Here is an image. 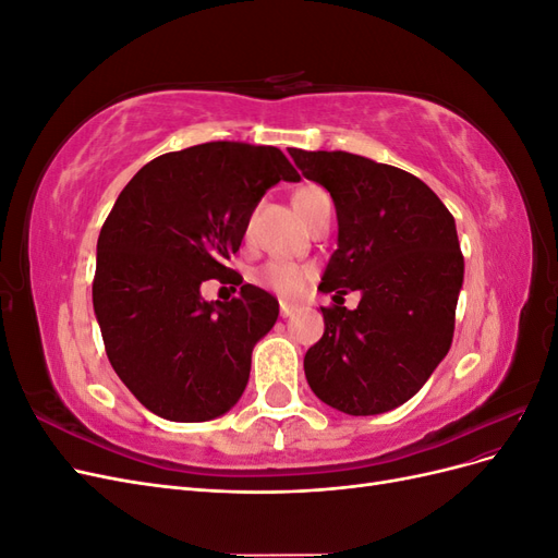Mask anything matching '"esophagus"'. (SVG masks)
Returning <instances> with one entry per match:
<instances>
[{
    "instance_id": "1",
    "label": "esophagus",
    "mask_w": 558,
    "mask_h": 558,
    "mask_svg": "<svg viewBox=\"0 0 558 558\" xmlns=\"http://www.w3.org/2000/svg\"><path fill=\"white\" fill-rule=\"evenodd\" d=\"M298 307L293 305V302H286V300H281L279 302V314L283 316V318H289V316H293V312H295Z\"/></svg>"
}]
</instances>
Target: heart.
<instances>
[{
    "instance_id": "obj_1",
    "label": "heart",
    "mask_w": 558,
    "mask_h": 558,
    "mask_svg": "<svg viewBox=\"0 0 558 558\" xmlns=\"http://www.w3.org/2000/svg\"><path fill=\"white\" fill-rule=\"evenodd\" d=\"M324 197H328L324 189H318V185H305V189H300L295 193L293 205L298 214L305 218L316 202ZM310 277H312L310 267L291 263V260H269L256 272V281L279 295H300L305 291Z\"/></svg>"
}]
</instances>
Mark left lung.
Segmentation results:
<instances>
[{"label": "left lung", "mask_w": 558, "mask_h": 558, "mask_svg": "<svg viewBox=\"0 0 558 558\" xmlns=\"http://www.w3.org/2000/svg\"><path fill=\"white\" fill-rule=\"evenodd\" d=\"M289 154L337 211V248L318 291H361L356 310L320 307L326 330L305 356L307 381L351 416L396 410L451 347L463 286L453 216L424 181L393 165L347 150Z\"/></svg>", "instance_id": "obj_1"}]
</instances>
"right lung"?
<instances>
[{
  "label": "right lung",
  "mask_w": 558,
  "mask_h": 558,
  "mask_svg": "<svg viewBox=\"0 0 558 558\" xmlns=\"http://www.w3.org/2000/svg\"><path fill=\"white\" fill-rule=\"evenodd\" d=\"M298 179L275 146L209 142L150 160L118 195L97 240L93 307L111 367L146 410L193 424L242 398L279 302L251 283L207 302L199 286L242 279L226 260L253 209Z\"/></svg>",
  "instance_id": "add662e5"
}]
</instances>
